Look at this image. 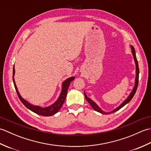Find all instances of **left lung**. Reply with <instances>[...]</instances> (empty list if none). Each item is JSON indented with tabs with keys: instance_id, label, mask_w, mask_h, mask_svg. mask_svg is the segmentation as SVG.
<instances>
[{
	"instance_id": "left-lung-1",
	"label": "left lung",
	"mask_w": 151,
	"mask_h": 151,
	"mask_svg": "<svg viewBox=\"0 0 151 151\" xmlns=\"http://www.w3.org/2000/svg\"><path fill=\"white\" fill-rule=\"evenodd\" d=\"M130 47H131V49H132V55L134 57V61H135V64H136V78H135V85H134V87L132 89V92L130 93V94L129 95V97L127 98V99H125V100L123 102H122V103L117 108H115V110H114L113 111H110V112H106V111H104L102 110H101V108L99 107L94 101H93L91 99H89L88 97H87V95H86V93L84 92V95H85V98L86 100L88 101V102H89V104L91 106L92 108H93L95 111L99 112V113H101L102 114H110L111 113H114L115 111L119 110L121 108H123L124 105H126L127 103H129V102L131 101V99L133 98L134 95L136 93V91L137 88V86H138V81H139V67H138V63H137V60L136 56L135 49H134V47L132 45L130 46Z\"/></svg>"
}]
</instances>
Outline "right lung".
Masks as SVG:
<instances>
[{
	"instance_id": "obj_1",
	"label": "right lung",
	"mask_w": 151,
	"mask_h": 151,
	"mask_svg": "<svg viewBox=\"0 0 151 151\" xmlns=\"http://www.w3.org/2000/svg\"><path fill=\"white\" fill-rule=\"evenodd\" d=\"M14 75H15V69L14 66V68H13V81H14V84L16 92H17L18 97L19 99H20V101H21L22 103L28 109L32 111H33L34 113H36L38 115H43V116H51V115H53L55 114H56L57 112L60 110L61 107L62 106L63 102L65 100L67 90H68L70 83L74 79H75V76H72V77H70L69 78L66 79L65 81L63 82L62 86V91H61L60 95L59 96L58 99H57V101L52 105L49 106L42 108V107L39 106L32 105V104L29 103L28 102H27L26 100H24V99L21 97V95L19 94L17 88L15 84V82L14 81Z\"/></svg>"
}]
</instances>
